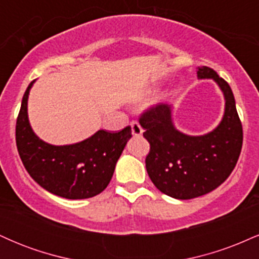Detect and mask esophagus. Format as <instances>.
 <instances>
[{
    "instance_id": "1",
    "label": "esophagus",
    "mask_w": 259,
    "mask_h": 259,
    "mask_svg": "<svg viewBox=\"0 0 259 259\" xmlns=\"http://www.w3.org/2000/svg\"><path fill=\"white\" fill-rule=\"evenodd\" d=\"M130 125H132V132H133L134 136H138L139 138V136L142 135L144 129H142L141 125H140L138 121H132V124H130Z\"/></svg>"
}]
</instances>
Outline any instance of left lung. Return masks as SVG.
<instances>
[{"label":"left lung","instance_id":"1","mask_svg":"<svg viewBox=\"0 0 259 259\" xmlns=\"http://www.w3.org/2000/svg\"><path fill=\"white\" fill-rule=\"evenodd\" d=\"M197 78L212 79L224 95V114L212 132L197 136L181 133L167 103L152 107L139 120L151 146L148 177L160 192L178 200H191L222 185L242 147V125L230 86L208 67L197 68Z\"/></svg>","mask_w":259,"mask_h":259}]
</instances>
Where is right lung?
Instances as JSON below:
<instances>
[{
    "label": "right lung",
    "instance_id": "add662e5",
    "mask_svg": "<svg viewBox=\"0 0 259 259\" xmlns=\"http://www.w3.org/2000/svg\"><path fill=\"white\" fill-rule=\"evenodd\" d=\"M34 82L29 84L23 96L16 125L17 148L25 169L38 185L59 197L82 200L101 194L132 138V127H124L119 133L99 130L72 145L47 144L29 123L28 99Z\"/></svg>",
    "mask_w": 259,
    "mask_h": 259
}]
</instances>
